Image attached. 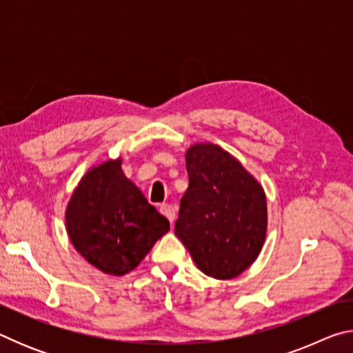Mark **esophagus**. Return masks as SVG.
<instances>
[{"mask_svg": "<svg viewBox=\"0 0 353 353\" xmlns=\"http://www.w3.org/2000/svg\"><path fill=\"white\" fill-rule=\"evenodd\" d=\"M160 213L165 214V216L170 219L171 224H174V221H176V208L174 207L170 204H162L160 205Z\"/></svg>", "mask_w": 353, "mask_h": 353, "instance_id": "obj_1", "label": "esophagus"}]
</instances>
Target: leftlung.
<instances>
[{"mask_svg": "<svg viewBox=\"0 0 353 353\" xmlns=\"http://www.w3.org/2000/svg\"><path fill=\"white\" fill-rule=\"evenodd\" d=\"M190 185L181 201L176 235L208 277L235 279L266 240V194L234 155L213 143L185 152Z\"/></svg>", "mask_w": 353, "mask_h": 353, "instance_id": "obj_1", "label": "left lung"}]
</instances>
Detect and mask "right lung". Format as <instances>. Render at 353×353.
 Listing matches in <instances>:
<instances>
[{
    "instance_id": "1",
    "label": "right lung",
    "mask_w": 353,
    "mask_h": 353,
    "mask_svg": "<svg viewBox=\"0 0 353 353\" xmlns=\"http://www.w3.org/2000/svg\"><path fill=\"white\" fill-rule=\"evenodd\" d=\"M121 163V157L110 159L88 170L65 210L71 244L109 276L135 270L170 230L168 219L124 176Z\"/></svg>"
}]
</instances>
